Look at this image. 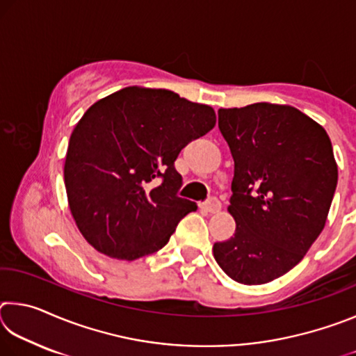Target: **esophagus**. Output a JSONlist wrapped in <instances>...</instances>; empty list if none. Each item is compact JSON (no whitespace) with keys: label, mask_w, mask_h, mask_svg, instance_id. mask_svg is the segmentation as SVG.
<instances>
[{"label":"esophagus","mask_w":356,"mask_h":356,"mask_svg":"<svg viewBox=\"0 0 356 356\" xmlns=\"http://www.w3.org/2000/svg\"><path fill=\"white\" fill-rule=\"evenodd\" d=\"M202 209L206 210V212L216 213V212H220V210H221V202L216 200V197H210V200H207L206 202L202 204Z\"/></svg>","instance_id":"obj_1"}]
</instances>
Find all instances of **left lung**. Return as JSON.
<instances>
[{"mask_svg": "<svg viewBox=\"0 0 356 356\" xmlns=\"http://www.w3.org/2000/svg\"><path fill=\"white\" fill-rule=\"evenodd\" d=\"M218 127L234 159L227 207L236 234L213 245L225 273L265 284L292 270L321 236L337 185L327 131L297 108H221Z\"/></svg>", "mask_w": 356, "mask_h": 356, "instance_id": "left-lung-1", "label": "left lung"}]
</instances>
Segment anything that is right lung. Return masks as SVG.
Segmentation results:
<instances>
[{"label":"right lung","mask_w":356,"mask_h":356,"mask_svg":"<svg viewBox=\"0 0 356 356\" xmlns=\"http://www.w3.org/2000/svg\"><path fill=\"white\" fill-rule=\"evenodd\" d=\"M213 108L166 89L125 88L99 100L72 131L64 165L70 212L83 237L124 261L163 248L196 202L177 196L174 161L215 127Z\"/></svg>","instance_id":"obj_1"}]
</instances>
